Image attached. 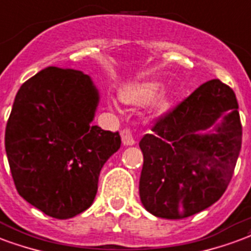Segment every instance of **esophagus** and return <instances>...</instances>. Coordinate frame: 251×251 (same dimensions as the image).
Returning <instances> with one entry per match:
<instances>
[{"label": "esophagus", "mask_w": 251, "mask_h": 251, "mask_svg": "<svg viewBox=\"0 0 251 251\" xmlns=\"http://www.w3.org/2000/svg\"><path fill=\"white\" fill-rule=\"evenodd\" d=\"M122 141H123V144L126 147L133 146L136 140H135V137H133L132 132L129 131V129H123L122 131Z\"/></svg>", "instance_id": "esophagus-1"}]
</instances>
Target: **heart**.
Masks as SVG:
<instances>
[{
	"label": "heart",
	"mask_w": 251,
	"mask_h": 251,
	"mask_svg": "<svg viewBox=\"0 0 251 251\" xmlns=\"http://www.w3.org/2000/svg\"><path fill=\"white\" fill-rule=\"evenodd\" d=\"M161 84L159 82H143L135 86L123 88L120 91V99L123 103L136 107H146L152 103V110L156 114H163L171 105V97L168 94H160Z\"/></svg>",
	"instance_id": "obj_1"
}]
</instances>
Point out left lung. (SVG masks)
<instances>
[{
  "label": "left lung",
  "mask_w": 251,
  "mask_h": 251,
  "mask_svg": "<svg viewBox=\"0 0 251 251\" xmlns=\"http://www.w3.org/2000/svg\"><path fill=\"white\" fill-rule=\"evenodd\" d=\"M242 143L234 91L218 79L201 84L139 143L144 156L139 193L156 217L181 220L220 200Z\"/></svg>",
  "instance_id": "8db88e82"
}]
</instances>
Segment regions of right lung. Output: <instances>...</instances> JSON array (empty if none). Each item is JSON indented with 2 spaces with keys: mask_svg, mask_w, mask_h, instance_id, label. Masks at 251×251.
Segmentation results:
<instances>
[{
  "mask_svg": "<svg viewBox=\"0 0 251 251\" xmlns=\"http://www.w3.org/2000/svg\"><path fill=\"white\" fill-rule=\"evenodd\" d=\"M99 90L79 70L47 67L18 90L5 131L11 176L22 199L67 220L94 202L119 132L92 126Z\"/></svg>",
  "mask_w": 251,
  "mask_h": 251,
  "instance_id": "add662e5",
  "label": "right lung"
}]
</instances>
